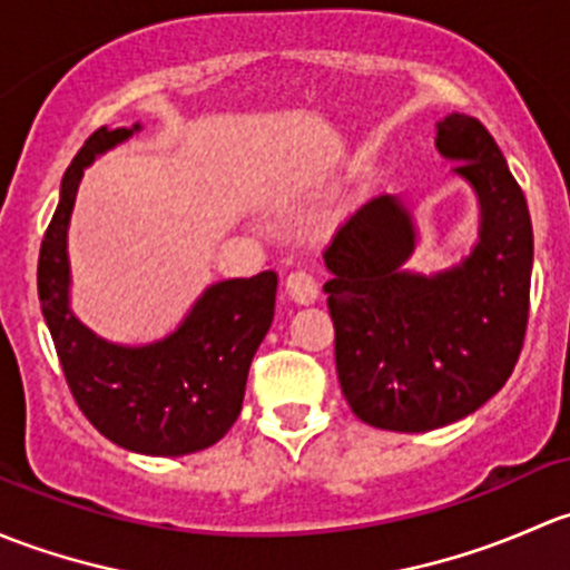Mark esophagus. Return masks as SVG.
I'll return each mask as SVG.
<instances>
[{"label": "esophagus", "instance_id": "34e87169", "mask_svg": "<svg viewBox=\"0 0 570 570\" xmlns=\"http://www.w3.org/2000/svg\"><path fill=\"white\" fill-rule=\"evenodd\" d=\"M285 293L293 298L296 304H313L318 298V283L313 279V274L307 272H291L285 279Z\"/></svg>", "mask_w": 570, "mask_h": 570}]
</instances>
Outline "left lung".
I'll list each match as a JSON object with an SVG mask.
<instances>
[{"mask_svg":"<svg viewBox=\"0 0 570 570\" xmlns=\"http://www.w3.org/2000/svg\"><path fill=\"white\" fill-rule=\"evenodd\" d=\"M436 128L439 154L480 203L472 255L431 277L406 272L416 230L392 195L362 205L324 252L340 390L381 431H436L478 412L513 373L530 318L524 191L483 122L453 111Z\"/></svg>","mask_w":570,"mask_h":570,"instance_id":"1","label":"left lung"}]
</instances>
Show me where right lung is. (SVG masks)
<instances>
[{"label":"right lung","instance_id":"add662e5","mask_svg":"<svg viewBox=\"0 0 570 570\" xmlns=\"http://www.w3.org/2000/svg\"><path fill=\"white\" fill-rule=\"evenodd\" d=\"M131 128H98L62 175L60 203L38 261V296L76 406L131 453L189 455L219 442L242 414L252 356L274 318L277 274L225 279L197 298L184 324L150 345L96 337L68 304V222L81 173Z\"/></svg>","mask_w":570,"mask_h":570}]
</instances>
